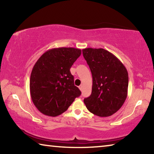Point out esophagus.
I'll return each instance as SVG.
<instances>
[{"label":"esophagus","instance_id":"34e87169","mask_svg":"<svg viewBox=\"0 0 154 154\" xmlns=\"http://www.w3.org/2000/svg\"><path fill=\"white\" fill-rule=\"evenodd\" d=\"M79 90H80L81 91H82V89H83V85H80L79 86Z\"/></svg>","mask_w":154,"mask_h":154}]
</instances>
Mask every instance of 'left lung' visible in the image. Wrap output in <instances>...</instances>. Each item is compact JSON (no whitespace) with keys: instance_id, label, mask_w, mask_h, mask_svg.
Returning <instances> with one entry per match:
<instances>
[{"instance_id":"1","label":"left lung","mask_w":154,"mask_h":154,"mask_svg":"<svg viewBox=\"0 0 154 154\" xmlns=\"http://www.w3.org/2000/svg\"><path fill=\"white\" fill-rule=\"evenodd\" d=\"M82 51L92 75V94L83 102L88 111L96 116H111L126 99L127 70L116 56L103 48H85Z\"/></svg>"}]
</instances>
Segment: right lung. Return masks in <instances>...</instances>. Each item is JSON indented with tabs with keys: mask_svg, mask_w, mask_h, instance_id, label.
I'll return each mask as SVG.
<instances>
[{
	"mask_svg": "<svg viewBox=\"0 0 154 154\" xmlns=\"http://www.w3.org/2000/svg\"><path fill=\"white\" fill-rule=\"evenodd\" d=\"M81 54V49L73 48H54L36 61L30 75V92L34 105L41 113L58 116L81 95L70 71Z\"/></svg>",
	"mask_w": 154,
	"mask_h": 154,
	"instance_id": "right-lung-1",
	"label": "right lung"
}]
</instances>
